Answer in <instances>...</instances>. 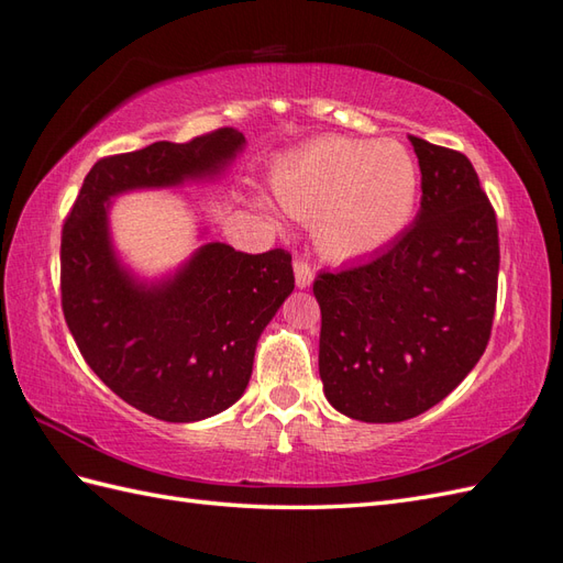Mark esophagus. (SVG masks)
Here are the masks:
<instances>
[{"label":"esophagus","mask_w":563,"mask_h":563,"mask_svg":"<svg viewBox=\"0 0 563 563\" xmlns=\"http://www.w3.org/2000/svg\"><path fill=\"white\" fill-rule=\"evenodd\" d=\"M294 274H296L298 289H306V286L313 284V277H316V272H313V267H310V262L303 260V257L294 260Z\"/></svg>","instance_id":"1"}]
</instances>
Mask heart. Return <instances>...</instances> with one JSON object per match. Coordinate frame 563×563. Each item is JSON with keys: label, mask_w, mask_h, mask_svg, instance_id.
<instances>
[{"label": "heart", "mask_w": 563, "mask_h": 563, "mask_svg": "<svg viewBox=\"0 0 563 563\" xmlns=\"http://www.w3.org/2000/svg\"><path fill=\"white\" fill-rule=\"evenodd\" d=\"M277 202L296 219H316L322 253L354 260L402 235L417 211L419 170L393 140L320 136L272 173Z\"/></svg>", "instance_id": "heart-1"}]
</instances>
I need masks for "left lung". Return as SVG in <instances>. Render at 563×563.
Here are the masks:
<instances>
[{
    "label": "left lung",
    "mask_w": 563,
    "mask_h": 563,
    "mask_svg": "<svg viewBox=\"0 0 563 563\" xmlns=\"http://www.w3.org/2000/svg\"><path fill=\"white\" fill-rule=\"evenodd\" d=\"M421 168L415 223L354 267L320 272V378L349 419L393 423L439 405L492 336L498 227L470 158L409 136Z\"/></svg>",
    "instance_id": "1"
}]
</instances>
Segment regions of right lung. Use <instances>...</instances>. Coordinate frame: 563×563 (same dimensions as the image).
Segmentation results:
<instances>
[{"mask_svg": "<svg viewBox=\"0 0 563 563\" xmlns=\"http://www.w3.org/2000/svg\"><path fill=\"white\" fill-rule=\"evenodd\" d=\"M243 146L239 130L221 128L106 156L62 227V310L74 342L112 393L161 421H199L241 399L260 334L294 291L291 255L207 243L173 277L146 284L112 250L110 197L214 178Z\"/></svg>", "mask_w": 563, "mask_h": 563, "instance_id": "right-lung-1", "label": "right lung"}]
</instances>
